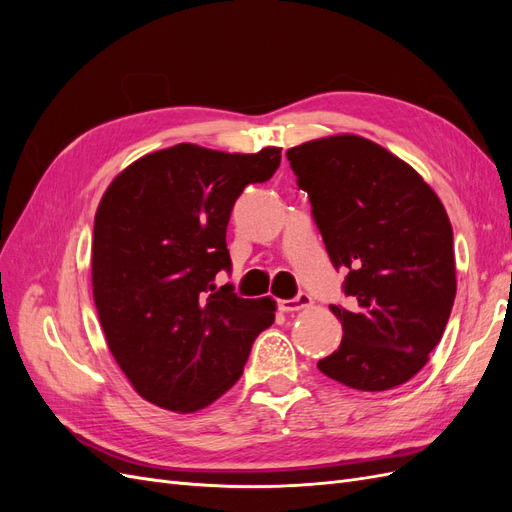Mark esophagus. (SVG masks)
Listing matches in <instances>:
<instances>
[{"label":"esophagus","mask_w":512,"mask_h":512,"mask_svg":"<svg viewBox=\"0 0 512 512\" xmlns=\"http://www.w3.org/2000/svg\"><path fill=\"white\" fill-rule=\"evenodd\" d=\"M307 307H312V297H309V294H299V297H294V299L280 301V309L286 314L301 312V309H307Z\"/></svg>","instance_id":"34e87169"}]
</instances>
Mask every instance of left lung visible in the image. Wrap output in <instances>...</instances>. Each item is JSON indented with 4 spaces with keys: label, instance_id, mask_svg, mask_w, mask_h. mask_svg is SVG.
I'll return each mask as SVG.
<instances>
[{
    "label": "left lung",
    "instance_id": "8db88e82",
    "mask_svg": "<svg viewBox=\"0 0 512 512\" xmlns=\"http://www.w3.org/2000/svg\"><path fill=\"white\" fill-rule=\"evenodd\" d=\"M335 267H348L350 307L339 348L318 361L356 391H389L425 367L457 294L453 226L431 185L359 134L286 151Z\"/></svg>",
    "mask_w": 512,
    "mask_h": 512
}]
</instances>
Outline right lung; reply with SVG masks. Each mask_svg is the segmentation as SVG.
<instances>
[{"label": "right lung", "instance_id": "obj_1", "mask_svg": "<svg viewBox=\"0 0 512 512\" xmlns=\"http://www.w3.org/2000/svg\"><path fill=\"white\" fill-rule=\"evenodd\" d=\"M280 147L228 153L192 143L138 158L100 198L91 288L108 350L149 404L190 414L232 389L275 301L239 299L226 226L245 185L267 181Z\"/></svg>", "mask_w": 512, "mask_h": 512}]
</instances>
